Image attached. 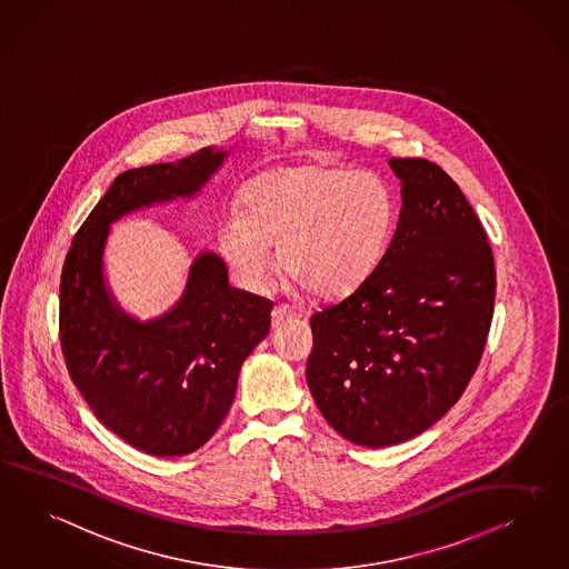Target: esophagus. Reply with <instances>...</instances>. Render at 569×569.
Wrapping results in <instances>:
<instances>
[{
	"instance_id": "esophagus-1",
	"label": "esophagus",
	"mask_w": 569,
	"mask_h": 569,
	"mask_svg": "<svg viewBox=\"0 0 569 569\" xmlns=\"http://www.w3.org/2000/svg\"><path fill=\"white\" fill-rule=\"evenodd\" d=\"M296 317H298V315H296L293 308L288 307V305H276L273 312H271V323H273V327H279V325L293 321Z\"/></svg>"
}]
</instances>
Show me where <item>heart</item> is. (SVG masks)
<instances>
[{
	"label": "heart",
	"mask_w": 569,
	"mask_h": 569,
	"mask_svg": "<svg viewBox=\"0 0 569 569\" xmlns=\"http://www.w3.org/2000/svg\"><path fill=\"white\" fill-rule=\"evenodd\" d=\"M398 202L370 169L290 166L261 173L244 194V213L219 228L221 254L248 288L273 271L271 244L286 276L317 298L360 288L391 240Z\"/></svg>",
	"instance_id": "obj_1"
}]
</instances>
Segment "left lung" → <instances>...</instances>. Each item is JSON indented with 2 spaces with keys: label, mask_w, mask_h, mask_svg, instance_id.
Here are the masks:
<instances>
[{
  "label": "left lung",
  "mask_w": 569,
  "mask_h": 569,
  "mask_svg": "<svg viewBox=\"0 0 569 569\" xmlns=\"http://www.w3.org/2000/svg\"><path fill=\"white\" fill-rule=\"evenodd\" d=\"M401 180L398 230L372 276L310 317L307 381L356 446L387 447L460 400L491 329L495 259L475 209L429 159H389Z\"/></svg>",
  "instance_id": "left-lung-1"
}]
</instances>
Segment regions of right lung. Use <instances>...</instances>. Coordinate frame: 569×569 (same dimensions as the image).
<instances>
[{"instance_id": "right-lung-1", "label": "right lung", "mask_w": 569, "mask_h": 569, "mask_svg": "<svg viewBox=\"0 0 569 569\" xmlns=\"http://www.w3.org/2000/svg\"><path fill=\"white\" fill-rule=\"evenodd\" d=\"M226 153L120 173L78 228L60 283V343L72 383L97 420L128 446L171 458L204 446L228 416L246 356L269 336L273 302L228 286L200 254L184 298L153 323L111 305L101 276L109 223L154 200L194 194Z\"/></svg>"}]
</instances>
